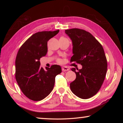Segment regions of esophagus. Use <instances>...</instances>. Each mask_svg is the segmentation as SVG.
Returning <instances> with one entry per match:
<instances>
[{
  "instance_id": "obj_1",
  "label": "esophagus",
  "mask_w": 123,
  "mask_h": 123,
  "mask_svg": "<svg viewBox=\"0 0 123 123\" xmlns=\"http://www.w3.org/2000/svg\"><path fill=\"white\" fill-rule=\"evenodd\" d=\"M69 70V68L66 66H63L62 67V70L63 72L68 71V70Z\"/></svg>"
}]
</instances>
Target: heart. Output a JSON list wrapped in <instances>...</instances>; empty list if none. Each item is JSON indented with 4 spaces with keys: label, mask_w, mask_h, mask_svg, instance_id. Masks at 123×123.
<instances>
[{
    "label": "heart",
    "mask_w": 123,
    "mask_h": 123,
    "mask_svg": "<svg viewBox=\"0 0 123 123\" xmlns=\"http://www.w3.org/2000/svg\"><path fill=\"white\" fill-rule=\"evenodd\" d=\"M61 38H64V37H61ZM58 61H59V62H60V60H58Z\"/></svg>",
    "instance_id": "heart-1"
}]
</instances>
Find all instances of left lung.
Returning <instances> with one entry per match:
<instances>
[{
    "label": "left lung",
    "instance_id": "left-lung-1",
    "mask_svg": "<svg viewBox=\"0 0 123 123\" xmlns=\"http://www.w3.org/2000/svg\"><path fill=\"white\" fill-rule=\"evenodd\" d=\"M73 44L70 62L81 64L82 69L76 72V79L70 84L74 94L81 99L94 96L100 89L105 80L107 63L101 44L91 33L82 29L74 28L65 30Z\"/></svg>",
    "mask_w": 123,
    "mask_h": 123
}]
</instances>
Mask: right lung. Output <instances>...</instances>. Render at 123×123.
<instances>
[{"label":"right lung","mask_w":123,"mask_h":123,"mask_svg":"<svg viewBox=\"0 0 123 123\" xmlns=\"http://www.w3.org/2000/svg\"><path fill=\"white\" fill-rule=\"evenodd\" d=\"M59 30L41 31L32 35L23 44L16 59L15 77L25 96L32 100L40 101L47 97L54 88L55 77L62 72L54 64L50 68L40 67V59L46 55L47 43Z\"/></svg>","instance_id":"1"}]
</instances>
